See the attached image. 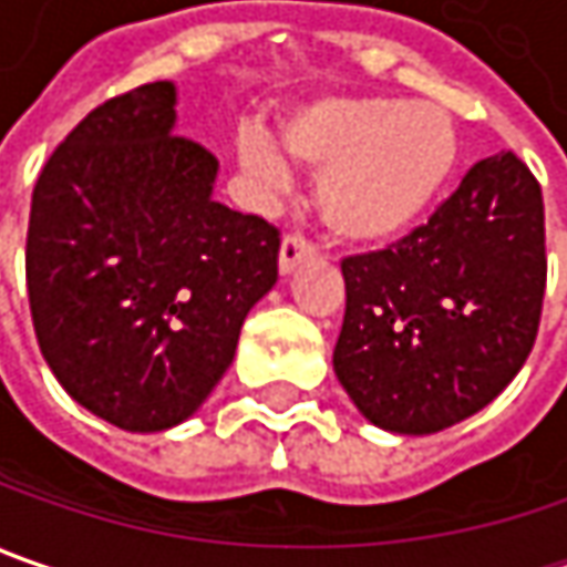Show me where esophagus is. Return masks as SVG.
Returning <instances> with one entry per match:
<instances>
[{
    "mask_svg": "<svg viewBox=\"0 0 567 567\" xmlns=\"http://www.w3.org/2000/svg\"><path fill=\"white\" fill-rule=\"evenodd\" d=\"M313 254H317V247H313L305 235H285L282 250H279V269H282V272H291L301 259L313 257Z\"/></svg>",
    "mask_w": 567,
    "mask_h": 567,
    "instance_id": "34e87169",
    "label": "esophagus"
}]
</instances>
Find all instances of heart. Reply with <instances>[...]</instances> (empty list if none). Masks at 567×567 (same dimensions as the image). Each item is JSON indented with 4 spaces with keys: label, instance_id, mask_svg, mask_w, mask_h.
<instances>
[{
    "label": "heart",
    "instance_id": "heart-1",
    "mask_svg": "<svg viewBox=\"0 0 567 567\" xmlns=\"http://www.w3.org/2000/svg\"><path fill=\"white\" fill-rule=\"evenodd\" d=\"M285 148L317 174V209L332 235L378 244L406 231L447 184L456 161L454 120L437 104L400 97H336L282 130ZM240 167L262 186L288 181L282 155L262 133L237 142Z\"/></svg>",
    "mask_w": 567,
    "mask_h": 567
}]
</instances>
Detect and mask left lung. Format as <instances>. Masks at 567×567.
<instances>
[{
    "mask_svg": "<svg viewBox=\"0 0 567 567\" xmlns=\"http://www.w3.org/2000/svg\"><path fill=\"white\" fill-rule=\"evenodd\" d=\"M336 378L381 429L431 434L524 368L546 298L543 189L514 152L476 161L406 237L342 259Z\"/></svg>",
    "mask_w": 567,
    "mask_h": 567,
    "instance_id": "left-lung-1",
    "label": "left lung"
}]
</instances>
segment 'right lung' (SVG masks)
Returning <instances> with one entry per match:
<instances>
[{"label": "right lung", "mask_w": 567, "mask_h": 567, "mask_svg": "<svg viewBox=\"0 0 567 567\" xmlns=\"http://www.w3.org/2000/svg\"><path fill=\"white\" fill-rule=\"evenodd\" d=\"M174 85L123 91L62 138L31 196L24 276L38 346L116 429L203 406L247 310L279 279V228L212 199L218 161L174 133Z\"/></svg>", "instance_id": "obj_1"}]
</instances>
